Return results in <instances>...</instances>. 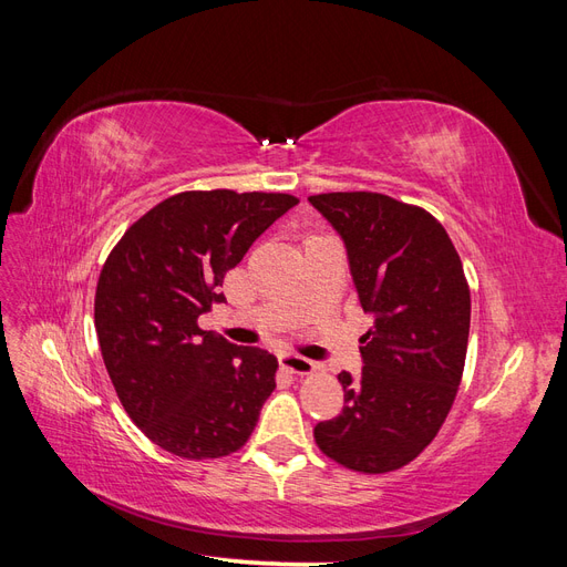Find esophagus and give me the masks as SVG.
Wrapping results in <instances>:
<instances>
[{
  "label": "esophagus",
  "instance_id": "34e87169",
  "mask_svg": "<svg viewBox=\"0 0 567 567\" xmlns=\"http://www.w3.org/2000/svg\"><path fill=\"white\" fill-rule=\"evenodd\" d=\"M279 364H281L286 371L296 373V375H310V373L317 371V364L312 362V359L300 357V354H290V352H286V354L279 357Z\"/></svg>",
  "mask_w": 567,
  "mask_h": 567
}]
</instances>
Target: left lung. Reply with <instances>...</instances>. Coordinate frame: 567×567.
<instances>
[{"label": "left lung", "instance_id": "left-lung-1", "mask_svg": "<svg viewBox=\"0 0 567 567\" xmlns=\"http://www.w3.org/2000/svg\"><path fill=\"white\" fill-rule=\"evenodd\" d=\"M348 250L364 312L362 373H338L346 406L315 425L319 450L359 473L414 461L447 419L466 364L471 290L440 221L383 194L310 196Z\"/></svg>", "mask_w": 567, "mask_h": 567}]
</instances>
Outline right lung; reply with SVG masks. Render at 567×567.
Segmentation results:
<instances>
[{
	"instance_id": "add662e5",
	"label": "right lung",
	"mask_w": 567,
	"mask_h": 567,
	"mask_svg": "<svg viewBox=\"0 0 567 567\" xmlns=\"http://www.w3.org/2000/svg\"><path fill=\"white\" fill-rule=\"evenodd\" d=\"M298 205L288 194L184 192L120 238L101 269L94 326L130 419L165 452L219 458L241 450L277 388V357L203 331L219 286L252 241Z\"/></svg>"
}]
</instances>
